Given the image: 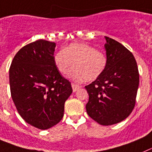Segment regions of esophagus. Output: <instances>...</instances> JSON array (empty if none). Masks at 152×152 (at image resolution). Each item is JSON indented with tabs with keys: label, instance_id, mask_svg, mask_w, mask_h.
<instances>
[{
	"label": "esophagus",
	"instance_id": "34e87169",
	"mask_svg": "<svg viewBox=\"0 0 152 152\" xmlns=\"http://www.w3.org/2000/svg\"><path fill=\"white\" fill-rule=\"evenodd\" d=\"M81 86L80 85H77V84H75V83H72V91L73 92H76V90H78L79 89L81 88Z\"/></svg>",
	"mask_w": 152,
	"mask_h": 152
}]
</instances>
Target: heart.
Listing matches in <instances>:
<instances>
[{
  "instance_id": "obj_1",
  "label": "heart",
  "mask_w": 152,
  "mask_h": 152,
  "mask_svg": "<svg viewBox=\"0 0 152 152\" xmlns=\"http://www.w3.org/2000/svg\"><path fill=\"white\" fill-rule=\"evenodd\" d=\"M53 61L60 74L68 72V77L73 81H94L105 72L108 59L104 53L94 47L83 43H73L54 54Z\"/></svg>"
}]
</instances>
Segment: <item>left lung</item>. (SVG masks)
Instances as JSON below:
<instances>
[{
    "label": "left lung",
    "instance_id": "obj_1",
    "mask_svg": "<svg viewBox=\"0 0 152 152\" xmlns=\"http://www.w3.org/2000/svg\"><path fill=\"white\" fill-rule=\"evenodd\" d=\"M107 67L101 76L85 88L89 117L102 125L122 122L135 105L139 73L133 54L122 44L105 37Z\"/></svg>",
    "mask_w": 152,
    "mask_h": 152
}]
</instances>
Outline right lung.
<instances>
[{"label": "right lung", "mask_w": 152, "mask_h": 152, "mask_svg": "<svg viewBox=\"0 0 152 152\" xmlns=\"http://www.w3.org/2000/svg\"><path fill=\"white\" fill-rule=\"evenodd\" d=\"M56 43L44 39L26 45L9 70L11 97L25 122L45 130L60 122L64 104L72 92L53 61Z\"/></svg>", "instance_id": "add662e5"}]
</instances>
